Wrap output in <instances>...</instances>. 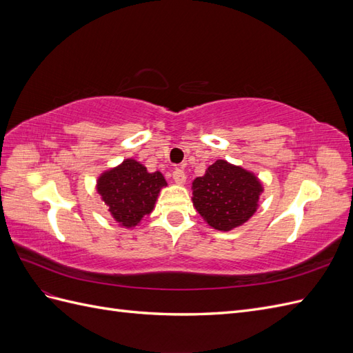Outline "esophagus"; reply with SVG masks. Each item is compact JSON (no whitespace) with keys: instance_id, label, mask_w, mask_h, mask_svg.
Returning a JSON list of instances; mask_svg holds the SVG:
<instances>
[{"instance_id":"34e87169","label":"esophagus","mask_w":353,"mask_h":353,"mask_svg":"<svg viewBox=\"0 0 353 353\" xmlns=\"http://www.w3.org/2000/svg\"><path fill=\"white\" fill-rule=\"evenodd\" d=\"M172 176H174V181H175V183H176L178 185H183V184L185 183V179H187L185 172H184L183 169H179V168H176V169L174 170Z\"/></svg>"}]
</instances>
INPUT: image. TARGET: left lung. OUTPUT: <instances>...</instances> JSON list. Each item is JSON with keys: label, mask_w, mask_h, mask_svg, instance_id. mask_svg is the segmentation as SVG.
Instances as JSON below:
<instances>
[{"label": "left lung", "mask_w": 353, "mask_h": 353, "mask_svg": "<svg viewBox=\"0 0 353 353\" xmlns=\"http://www.w3.org/2000/svg\"><path fill=\"white\" fill-rule=\"evenodd\" d=\"M193 205L212 228L231 231L248 222L259 206L262 183L250 170L216 160L193 181Z\"/></svg>", "instance_id": "8db88e82"}]
</instances>
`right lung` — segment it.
<instances>
[{
  "instance_id": "1",
  "label": "right lung",
  "mask_w": 353,
  "mask_h": 353,
  "mask_svg": "<svg viewBox=\"0 0 353 353\" xmlns=\"http://www.w3.org/2000/svg\"><path fill=\"white\" fill-rule=\"evenodd\" d=\"M165 176L147 168L135 159L103 172L97 179V191L113 219L121 227L132 228L150 215L160 190L166 187Z\"/></svg>"
}]
</instances>
